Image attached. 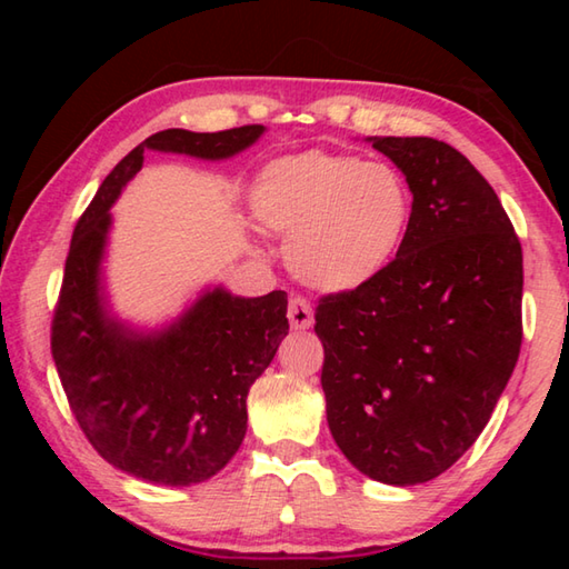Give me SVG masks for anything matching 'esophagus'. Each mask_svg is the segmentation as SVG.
<instances>
[{"label": "esophagus", "instance_id": "obj_1", "mask_svg": "<svg viewBox=\"0 0 569 569\" xmlns=\"http://www.w3.org/2000/svg\"><path fill=\"white\" fill-rule=\"evenodd\" d=\"M288 321L298 331L311 329L313 326V308L303 296H291V301H288Z\"/></svg>", "mask_w": 569, "mask_h": 569}]
</instances>
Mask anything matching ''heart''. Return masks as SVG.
<instances>
[{
	"label": "heart",
	"instance_id": "obj_1",
	"mask_svg": "<svg viewBox=\"0 0 569 569\" xmlns=\"http://www.w3.org/2000/svg\"><path fill=\"white\" fill-rule=\"evenodd\" d=\"M250 206L258 223L288 236L286 263L298 281L343 293L387 271L407 238L413 198L389 162L306 150L268 162Z\"/></svg>",
	"mask_w": 569,
	"mask_h": 569
}]
</instances>
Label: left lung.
Returning <instances> with one entry per match:
<instances>
[{
	"label": "left lung",
	"mask_w": 569,
	"mask_h": 569,
	"mask_svg": "<svg viewBox=\"0 0 569 569\" xmlns=\"http://www.w3.org/2000/svg\"><path fill=\"white\" fill-rule=\"evenodd\" d=\"M413 196L387 271L316 306L336 445L366 477L421 485L475 445L522 346V246L481 172L435 138H371Z\"/></svg>",
	"instance_id": "obj_1"
}]
</instances>
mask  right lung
Returning <instances> with one entry per match:
<instances>
[{
	"instance_id": "add662e5",
	"label": "right lung",
	"mask_w": 569,
	"mask_h": 569,
	"mask_svg": "<svg viewBox=\"0 0 569 569\" xmlns=\"http://www.w3.org/2000/svg\"><path fill=\"white\" fill-rule=\"evenodd\" d=\"M263 124L220 132L162 130L130 150L80 216L52 316V359L64 397L94 451L152 485L188 487L223 469L246 437V399L288 333L286 291L238 298L208 291L178 323L134 333L100 298L110 206L142 152L220 160L261 138Z\"/></svg>"
}]
</instances>
